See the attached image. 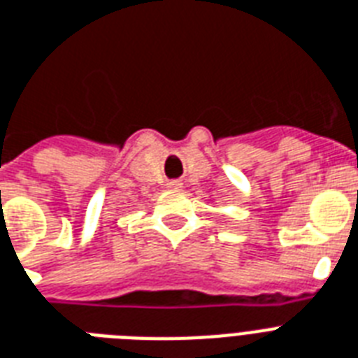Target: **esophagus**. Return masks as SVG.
<instances>
[{
    "instance_id": "1",
    "label": "esophagus",
    "mask_w": 358,
    "mask_h": 358,
    "mask_svg": "<svg viewBox=\"0 0 358 358\" xmlns=\"http://www.w3.org/2000/svg\"><path fill=\"white\" fill-rule=\"evenodd\" d=\"M167 187L169 189H180V187H182V182H180V180H169Z\"/></svg>"
}]
</instances>
